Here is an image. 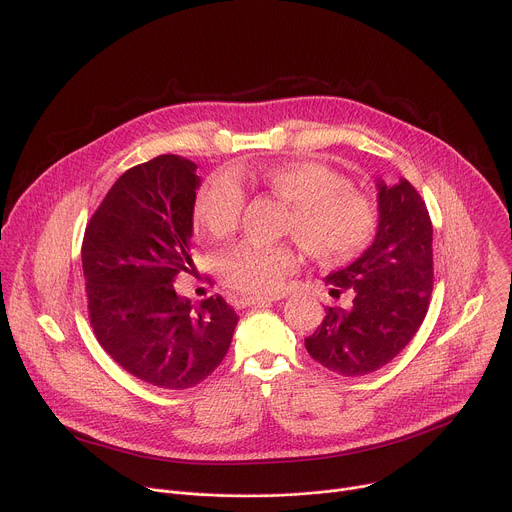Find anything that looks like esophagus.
Returning <instances> with one entry per match:
<instances>
[{
  "instance_id": "34e87169",
  "label": "esophagus",
  "mask_w": 512,
  "mask_h": 512,
  "mask_svg": "<svg viewBox=\"0 0 512 512\" xmlns=\"http://www.w3.org/2000/svg\"><path fill=\"white\" fill-rule=\"evenodd\" d=\"M287 296V291H281V294H273V296H243L237 300V304L241 308H247V306H261V304H267V302H277L281 298Z\"/></svg>"
}]
</instances>
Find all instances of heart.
Wrapping results in <instances>:
<instances>
[{
    "instance_id": "1",
    "label": "heart",
    "mask_w": 512,
    "mask_h": 512,
    "mask_svg": "<svg viewBox=\"0 0 512 512\" xmlns=\"http://www.w3.org/2000/svg\"><path fill=\"white\" fill-rule=\"evenodd\" d=\"M241 172H216L194 198V218L216 239L235 233L245 206ZM261 186L291 206L287 231L310 257L340 263L367 247L377 229V206L348 180L316 162H285L257 174ZM298 253L287 243L243 241L221 259L223 281L245 294H269L296 269Z\"/></svg>"
}]
</instances>
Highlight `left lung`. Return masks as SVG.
Instances as JSON below:
<instances>
[{
    "mask_svg": "<svg viewBox=\"0 0 512 512\" xmlns=\"http://www.w3.org/2000/svg\"><path fill=\"white\" fill-rule=\"evenodd\" d=\"M375 241L324 281L330 294L352 291V306L326 308L306 348L322 367L362 377L391 362L419 330L433 287V227L417 190L401 178L377 180Z\"/></svg>",
    "mask_w": 512,
    "mask_h": 512,
    "instance_id": "left-lung-1",
    "label": "left lung"
}]
</instances>
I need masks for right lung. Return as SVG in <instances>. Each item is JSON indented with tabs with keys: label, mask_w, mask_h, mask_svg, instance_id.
Returning a JSON list of instances; mask_svg holds the SVG:
<instances>
[{
	"label": "right lung",
	"mask_w": 512,
	"mask_h": 512,
	"mask_svg": "<svg viewBox=\"0 0 512 512\" xmlns=\"http://www.w3.org/2000/svg\"><path fill=\"white\" fill-rule=\"evenodd\" d=\"M196 164L158 156L127 170L95 210L83 239L89 318L99 344L133 377L188 389L223 362L237 312L221 298L194 306L176 294L194 271Z\"/></svg>",
	"instance_id": "add662e5"
}]
</instances>
